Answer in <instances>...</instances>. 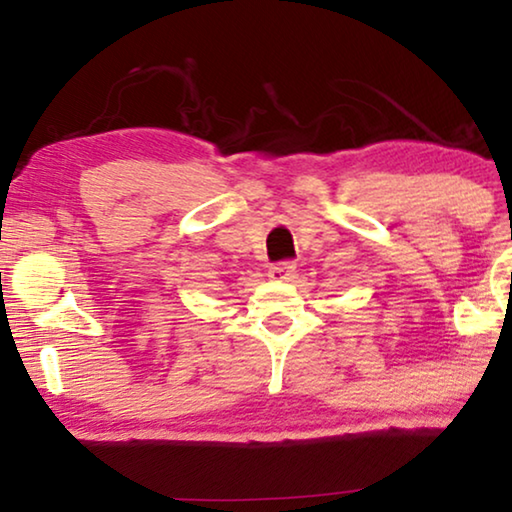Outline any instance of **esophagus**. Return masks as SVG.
Segmentation results:
<instances>
[{"instance_id": "34e87169", "label": "esophagus", "mask_w": 512, "mask_h": 512, "mask_svg": "<svg viewBox=\"0 0 512 512\" xmlns=\"http://www.w3.org/2000/svg\"><path fill=\"white\" fill-rule=\"evenodd\" d=\"M293 275H295V264L293 262L275 264V266H270V270H268V277L275 279V282H288V279H293Z\"/></svg>"}]
</instances>
